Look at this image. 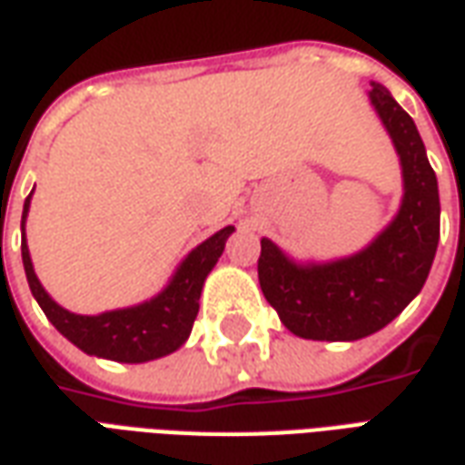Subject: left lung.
<instances>
[{"label":"left lung","mask_w":465,"mask_h":465,"mask_svg":"<svg viewBox=\"0 0 465 465\" xmlns=\"http://www.w3.org/2000/svg\"><path fill=\"white\" fill-rule=\"evenodd\" d=\"M369 104L401 163L404 195L394 220L364 250L327 262H297L262 237L257 277L287 330L314 341H357L384 330L421 292L439 247V183L413 118L371 81Z\"/></svg>","instance_id":"left-lung-1"}]
</instances>
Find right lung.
Listing matches in <instances>:
<instances>
[{
    "instance_id": "add662e5",
    "label": "right lung",
    "mask_w": 465,
    "mask_h": 465,
    "mask_svg": "<svg viewBox=\"0 0 465 465\" xmlns=\"http://www.w3.org/2000/svg\"><path fill=\"white\" fill-rule=\"evenodd\" d=\"M32 193L24 200L22 262L29 290L46 314V320L81 351H86L91 357L111 359V361L143 364V361H153L181 349L191 337L193 322L198 317L200 292H203L205 277L220 260L225 242L235 232V228L228 225L218 230L215 235H210L198 247H193L191 252L183 257L181 265L175 267L168 284L151 300L134 304V307H124V310L101 312V314H74L54 302L52 294L44 290V284L34 272L26 232H24L29 205H32Z\"/></svg>"
}]
</instances>
